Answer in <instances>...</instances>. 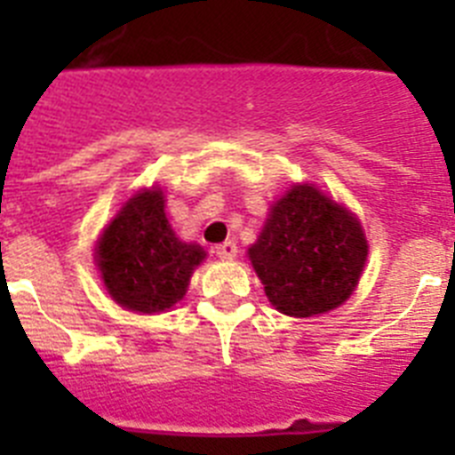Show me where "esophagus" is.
Listing matches in <instances>:
<instances>
[{
	"label": "esophagus",
	"instance_id": "1",
	"mask_svg": "<svg viewBox=\"0 0 455 455\" xmlns=\"http://www.w3.org/2000/svg\"><path fill=\"white\" fill-rule=\"evenodd\" d=\"M236 251H239V248H236L235 241H223V243L216 246V255H219L220 259H235Z\"/></svg>",
	"mask_w": 455,
	"mask_h": 455
}]
</instances>
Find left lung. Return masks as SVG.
Instances as JSON below:
<instances>
[{
    "label": "left lung",
    "mask_w": 455,
    "mask_h": 455,
    "mask_svg": "<svg viewBox=\"0 0 455 455\" xmlns=\"http://www.w3.org/2000/svg\"><path fill=\"white\" fill-rule=\"evenodd\" d=\"M248 255L275 309L312 316L351 296L367 262V239L351 212L299 184L277 200Z\"/></svg>",
    "instance_id": "1"
}]
</instances>
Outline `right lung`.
Here are the masks:
<instances>
[{
  "instance_id": "1",
  "label": "right lung",
  "mask_w": 455,
  "mask_h": 455,
  "mask_svg": "<svg viewBox=\"0 0 455 455\" xmlns=\"http://www.w3.org/2000/svg\"><path fill=\"white\" fill-rule=\"evenodd\" d=\"M95 259L116 303L152 315L172 307L187 293L204 251L175 236L162 191L152 188L124 203L104 230Z\"/></svg>"
}]
</instances>
